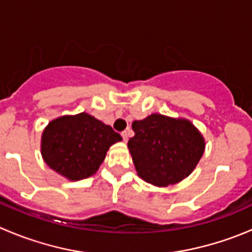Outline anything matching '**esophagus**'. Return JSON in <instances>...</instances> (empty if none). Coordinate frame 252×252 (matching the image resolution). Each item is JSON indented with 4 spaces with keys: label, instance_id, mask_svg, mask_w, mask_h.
<instances>
[{
    "label": "esophagus",
    "instance_id": "esophagus-1",
    "mask_svg": "<svg viewBox=\"0 0 252 252\" xmlns=\"http://www.w3.org/2000/svg\"><path fill=\"white\" fill-rule=\"evenodd\" d=\"M122 138H123V140H124V142H126L128 141V131H123V133H122Z\"/></svg>",
    "mask_w": 252,
    "mask_h": 252
}]
</instances>
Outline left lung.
Instances as JSON below:
<instances>
[{
    "label": "left lung",
    "mask_w": 252,
    "mask_h": 252,
    "mask_svg": "<svg viewBox=\"0 0 252 252\" xmlns=\"http://www.w3.org/2000/svg\"><path fill=\"white\" fill-rule=\"evenodd\" d=\"M129 139L138 175L156 187L177 184L194 171L205 151V139L191 122L154 113L131 124Z\"/></svg>",
    "instance_id": "8db88e82"
}]
</instances>
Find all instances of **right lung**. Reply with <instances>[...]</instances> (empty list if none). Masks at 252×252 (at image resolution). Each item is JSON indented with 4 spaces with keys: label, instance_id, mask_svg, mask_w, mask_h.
I'll return each instance as SVG.
<instances>
[{
    "label": "right lung",
    "instance_id": "right-lung-1",
    "mask_svg": "<svg viewBox=\"0 0 252 252\" xmlns=\"http://www.w3.org/2000/svg\"><path fill=\"white\" fill-rule=\"evenodd\" d=\"M122 136L90 114L63 116L48 123L41 138V155L50 168L69 180L97 172L110 146Z\"/></svg>",
    "mask_w": 252,
    "mask_h": 252
}]
</instances>
